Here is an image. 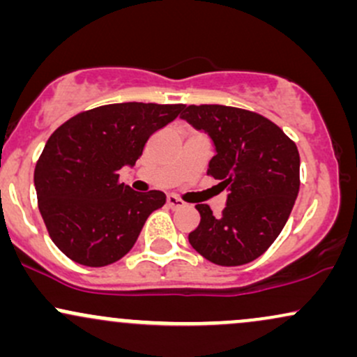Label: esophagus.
<instances>
[{
  "label": "esophagus",
  "instance_id": "esophagus-1",
  "mask_svg": "<svg viewBox=\"0 0 357 357\" xmlns=\"http://www.w3.org/2000/svg\"><path fill=\"white\" fill-rule=\"evenodd\" d=\"M166 203H167V206L173 208V210H178V208H183L184 204H186V203L183 202V199L176 198V196H173V195L167 196V198H166Z\"/></svg>",
  "mask_w": 357,
  "mask_h": 357
}]
</instances>
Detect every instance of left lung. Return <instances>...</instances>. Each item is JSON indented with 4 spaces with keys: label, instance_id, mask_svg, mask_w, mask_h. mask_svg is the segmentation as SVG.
I'll return each instance as SVG.
<instances>
[{
    "label": "left lung",
    "instance_id": "obj_1",
    "mask_svg": "<svg viewBox=\"0 0 357 357\" xmlns=\"http://www.w3.org/2000/svg\"><path fill=\"white\" fill-rule=\"evenodd\" d=\"M181 119L215 144L208 174L228 190L221 216L196 204L202 221L188 236L199 255L238 267L264 255L284 230L301 188L296 142L267 117L227 105H184Z\"/></svg>",
    "mask_w": 357,
    "mask_h": 357
}]
</instances>
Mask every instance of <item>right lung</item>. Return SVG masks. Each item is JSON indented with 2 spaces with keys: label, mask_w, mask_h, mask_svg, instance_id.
<instances>
[{
  "label": "right lung",
  "mask_w": 357,
  "mask_h": 357,
  "mask_svg": "<svg viewBox=\"0 0 357 357\" xmlns=\"http://www.w3.org/2000/svg\"><path fill=\"white\" fill-rule=\"evenodd\" d=\"M183 109L142 102L100 105L52 134L35 166V190L48 235L61 253L85 267H105L129 253L166 195L132 191L119 181V171L136 165L147 139Z\"/></svg>",
  "instance_id": "obj_1"
}]
</instances>
